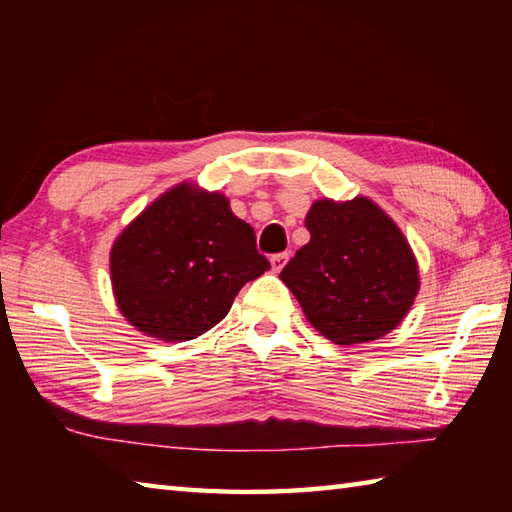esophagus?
Wrapping results in <instances>:
<instances>
[{"label":"esophagus","mask_w":512,"mask_h":512,"mask_svg":"<svg viewBox=\"0 0 512 512\" xmlns=\"http://www.w3.org/2000/svg\"><path fill=\"white\" fill-rule=\"evenodd\" d=\"M288 257H290L288 253H277V255H273V257H270V266H273V270H275V273H279V270L286 266V262H288Z\"/></svg>","instance_id":"1"}]
</instances>
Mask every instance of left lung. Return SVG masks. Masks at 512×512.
<instances>
[{"instance_id":"left-lung-1","label":"left lung","mask_w":512,"mask_h":512,"mask_svg":"<svg viewBox=\"0 0 512 512\" xmlns=\"http://www.w3.org/2000/svg\"><path fill=\"white\" fill-rule=\"evenodd\" d=\"M310 242L279 279L303 314L336 345L376 341L407 317L420 290L418 262L396 222L376 202L317 200Z\"/></svg>"}]
</instances>
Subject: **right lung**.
Returning a JSON list of instances; mask_svg holds the SVG:
<instances>
[{"instance_id":"add662e5","label":"right lung","mask_w":512,"mask_h":512,"mask_svg":"<svg viewBox=\"0 0 512 512\" xmlns=\"http://www.w3.org/2000/svg\"><path fill=\"white\" fill-rule=\"evenodd\" d=\"M270 268L253 226L222 193L182 182L116 237L110 273L116 306L147 336L180 343L211 330L246 281Z\"/></svg>"}]
</instances>
